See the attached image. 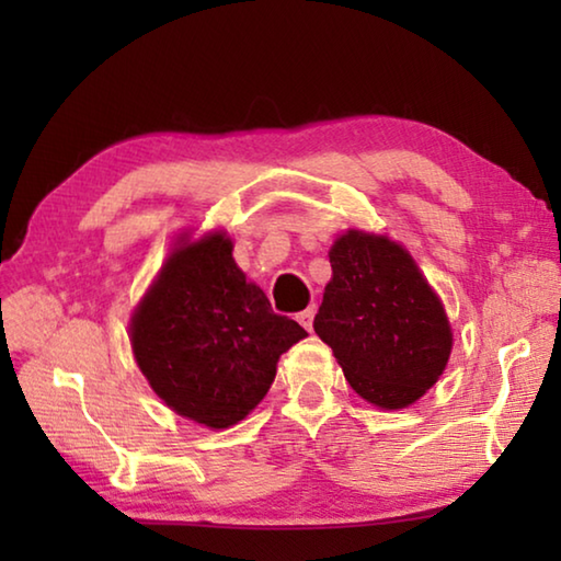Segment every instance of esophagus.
Here are the masks:
<instances>
[{
  "instance_id": "obj_1",
  "label": "esophagus",
  "mask_w": 561,
  "mask_h": 561,
  "mask_svg": "<svg viewBox=\"0 0 561 561\" xmlns=\"http://www.w3.org/2000/svg\"><path fill=\"white\" fill-rule=\"evenodd\" d=\"M314 314H317V307H307V309H304L301 314L297 317V321H299V324H301L304 329L311 331V329H314Z\"/></svg>"
}]
</instances>
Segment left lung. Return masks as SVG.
I'll use <instances>...</instances> for the list:
<instances>
[{
    "mask_svg": "<svg viewBox=\"0 0 561 561\" xmlns=\"http://www.w3.org/2000/svg\"><path fill=\"white\" fill-rule=\"evenodd\" d=\"M331 279L314 319L351 388L383 411L413 405L438 383L453 327L405 244L348 227L329 247Z\"/></svg>",
    "mask_w": 561,
    "mask_h": 561,
    "instance_id": "1",
    "label": "left lung"
}]
</instances>
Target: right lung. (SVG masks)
I'll use <instances>...</instances> for the list:
<instances>
[{
  "instance_id": "add662e5",
  "label": "right lung",
  "mask_w": 561,
  "mask_h": 561,
  "mask_svg": "<svg viewBox=\"0 0 561 561\" xmlns=\"http://www.w3.org/2000/svg\"><path fill=\"white\" fill-rule=\"evenodd\" d=\"M227 230H183L130 311L133 358L170 411L210 431L244 421L279 356L307 336L277 317L232 257Z\"/></svg>"
}]
</instances>
